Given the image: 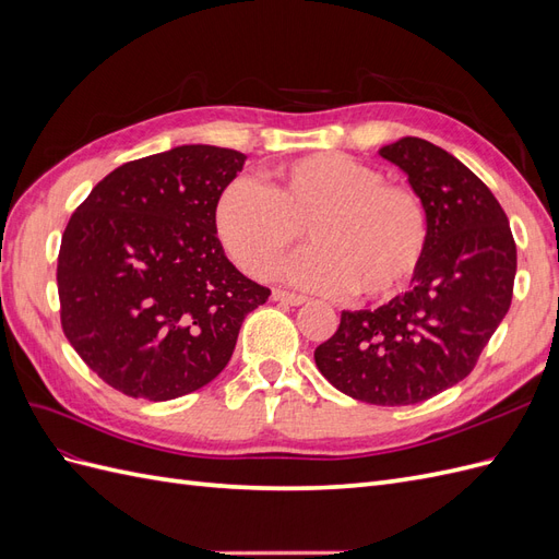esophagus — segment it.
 <instances>
[{
  "label": "esophagus",
  "mask_w": 559,
  "mask_h": 559,
  "mask_svg": "<svg viewBox=\"0 0 559 559\" xmlns=\"http://www.w3.org/2000/svg\"><path fill=\"white\" fill-rule=\"evenodd\" d=\"M273 300L277 302H286V306H302L308 298L300 296V294H289V292H282V289H275L273 292Z\"/></svg>",
  "instance_id": "1"
}]
</instances>
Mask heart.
<instances>
[{
  "label": "heart",
  "mask_w": 559,
  "mask_h": 559,
  "mask_svg": "<svg viewBox=\"0 0 559 559\" xmlns=\"http://www.w3.org/2000/svg\"><path fill=\"white\" fill-rule=\"evenodd\" d=\"M214 233L245 273L265 277L308 228L312 249L286 277L319 294L380 300L399 294L429 247L425 202L335 151L277 165L259 186L235 179L214 202Z\"/></svg>",
  "instance_id": "obj_1"
}]
</instances>
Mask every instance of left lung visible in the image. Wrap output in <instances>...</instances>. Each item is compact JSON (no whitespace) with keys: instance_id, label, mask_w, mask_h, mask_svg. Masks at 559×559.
<instances>
[{"instance_id":"1","label":"left lung","mask_w":559,"mask_h":559,"mask_svg":"<svg viewBox=\"0 0 559 559\" xmlns=\"http://www.w3.org/2000/svg\"><path fill=\"white\" fill-rule=\"evenodd\" d=\"M408 177L429 216V247L411 289L378 310H345L314 349L343 394L413 405L462 382L511 308L518 270L509 216L445 148L401 138L380 148Z\"/></svg>"}]
</instances>
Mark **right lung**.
Instances as JSON below:
<instances>
[{
  "mask_svg": "<svg viewBox=\"0 0 559 559\" xmlns=\"http://www.w3.org/2000/svg\"><path fill=\"white\" fill-rule=\"evenodd\" d=\"M240 151L183 144L116 167L81 202L58 257L67 341L109 386L170 401L212 382L270 289L214 233V202Z\"/></svg>",
  "mask_w": 559,
  "mask_h": 559,
  "instance_id": "add662e5",
  "label": "right lung"
}]
</instances>
